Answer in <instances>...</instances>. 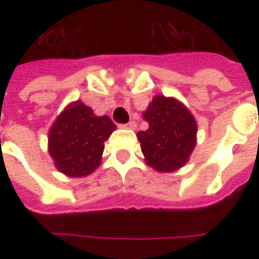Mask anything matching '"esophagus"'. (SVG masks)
Wrapping results in <instances>:
<instances>
[{
  "mask_svg": "<svg viewBox=\"0 0 259 259\" xmlns=\"http://www.w3.org/2000/svg\"><path fill=\"white\" fill-rule=\"evenodd\" d=\"M122 129H129V130H136V127H137V123L136 122H129V123H125V125H121Z\"/></svg>",
  "mask_w": 259,
  "mask_h": 259,
  "instance_id": "1",
  "label": "esophagus"
}]
</instances>
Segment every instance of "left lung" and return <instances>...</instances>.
<instances>
[{"label": "left lung", "instance_id": "8db88e82", "mask_svg": "<svg viewBox=\"0 0 259 259\" xmlns=\"http://www.w3.org/2000/svg\"><path fill=\"white\" fill-rule=\"evenodd\" d=\"M142 117L149 127L137 138L146 164L160 173L183 168L196 146L197 123L188 107L176 98L156 95Z\"/></svg>", "mask_w": 259, "mask_h": 259}]
</instances>
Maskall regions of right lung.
Masks as SVG:
<instances>
[{
	"label": "right lung",
	"mask_w": 259,
	"mask_h": 259,
	"mask_svg": "<svg viewBox=\"0 0 259 259\" xmlns=\"http://www.w3.org/2000/svg\"><path fill=\"white\" fill-rule=\"evenodd\" d=\"M117 126L98 117L82 101L71 102L48 132V153L56 169L68 177H86L101 165L105 141Z\"/></svg>",
	"instance_id": "add662e5"
}]
</instances>
